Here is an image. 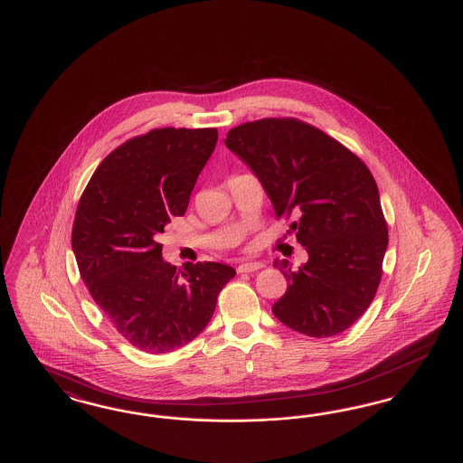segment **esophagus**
<instances>
[{"label":"esophagus","mask_w":463,"mask_h":463,"mask_svg":"<svg viewBox=\"0 0 463 463\" xmlns=\"http://www.w3.org/2000/svg\"><path fill=\"white\" fill-rule=\"evenodd\" d=\"M264 265L260 264V262H246V264H241L238 267V272H255V270H259V269H262Z\"/></svg>","instance_id":"esophagus-1"}]
</instances>
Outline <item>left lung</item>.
<instances>
[{
  "label": "left lung",
  "instance_id": "left-lung-1",
  "mask_svg": "<svg viewBox=\"0 0 463 463\" xmlns=\"http://www.w3.org/2000/svg\"><path fill=\"white\" fill-rule=\"evenodd\" d=\"M225 146L259 176L276 217L291 213L308 260H276L287 293L272 306L288 328L326 338L349 330L373 302L389 244L378 187L359 156L297 118L229 130Z\"/></svg>",
  "mask_w": 463,
  "mask_h": 463
}]
</instances>
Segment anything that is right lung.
I'll list each match as a JSON object with an SVG mask.
<instances>
[{
    "instance_id": "1",
    "label": "right lung",
    "mask_w": 463,
    "mask_h": 463,
    "mask_svg": "<svg viewBox=\"0 0 463 463\" xmlns=\"http://www.w3.org/2000/svg\"><path fill=\"white\" fill-rule=\"evenodd\" d=\"M217 128H155L116 147L83 191L72 250L81 279L133 347L165 354L194 340L236 270L219 262L175 265L156 241L187 210Z\"/></svg>"
}]
</instances>
